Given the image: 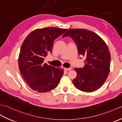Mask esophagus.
Instances as JSON below:
<instances>
[{
    "label": "esophagus",
    "mask_w": 122,
    "mask_h": 122,
    "mask_svg": "<svg viewBox=\"0 0 122 122\" xmlns=\"http://www.w3.org/2000/svg\"><path fill=\"white\" fill-rule=\"evenodd\" d=\"M72 68H64V71H71V69Z\"/></svg>",
    "instance_id": "34e87169"
}]
</instances>
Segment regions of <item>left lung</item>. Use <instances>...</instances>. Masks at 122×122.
Masks as SVG:
<instances>
[{
    "label": "left lung",
    "instance_id": "left-lung-1",
    "mask_svg": "<svg viewBox=\"0 0 122 122\" xmlns=\"http://www.w3.org/2000/svg\"><path fill=\"white\" fill-rule=\"evenodd\" d=\"M69 36L76 43L79 55L85 58L83 68H75L76 88L86 92L98 89L110 73L111 54L106 43L97 34L86 29H68L62 36Z\"/></svg>",
    "mask_w": 122,
    "mask_h": 122
}]
</instances>
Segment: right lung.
<instances>
[{"mask_svg": "<svg viewBox=\"0 0 122 122\" xmlns=\"http://www.w3.org/2000/svg\"><path fill=\"white\" fill-rule=\"evenodd\" d=\"M67 29L46 27L29 33L21 46L18 58L19 71L30 87L39 93L56 88L64 74L63 69L44 63L51 53L55 39Z\"/></svg>", "mask_w": 122, "mask_h": 122, "instance_id": "add662e5", "label": "right lung"}]
</instances>
